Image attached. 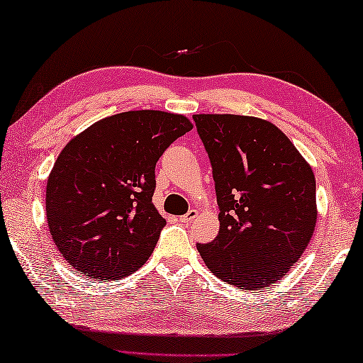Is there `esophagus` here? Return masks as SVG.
Listing matches in <instances>:
<instances>
[{"label":"esophagus","mask_w":363,"mask_h":363,"mask_svg":"<svg viewBox=\"0 0 363 363\" xmlns=\"http://www.w3.org/2000/svg\"><path fill=\"white\" fill-rule=\"evenodd\" d=\"M196 217H198V211H189L188 213H185V216L180 217V222L182 223H189V222H193Z\"/></svg>","instance_id":"esophagus-1"}]
</instances>
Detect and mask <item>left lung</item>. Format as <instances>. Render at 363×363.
Segmentation results:
<instances>
[{
    "mask_svg": "<svg viewBox=\"0 0 363 363\" xmlns=\"http://www.w3.org/2000/svg\"><path fill=\"white\" fill-rule=\"evenodd\" d=\"M216 182L220 230L198 245L213 275L260 289L298 262L317 223L315 177L280 128L257 117L193 116Z\"/></svg>",
    "mask_w": 363,
    "mask_h": 363,
    "instance_id": "8db88e82",
    "label": "left lung"
}]
</instances>
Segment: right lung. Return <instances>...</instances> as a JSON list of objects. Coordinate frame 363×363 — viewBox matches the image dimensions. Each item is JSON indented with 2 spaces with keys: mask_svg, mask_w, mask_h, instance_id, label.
<instances>
[{
  "mask_svg": "<svg viewBox=\"0 0 363 363\" xmlns=\"http://www.w3.org/2000/svg\"><path fill=\"white\" fill-rule=\"evenodd\" d=\"M191 128L180 114L128 111L65 145L48 177L46 218L77 272L121 280L150 259L165 227L152 204L156 162Z\"/></svg>",
  "mask_w": 363,
  "mask_h": 363,
  "instance_id": "add662e5",
  "label": "right lung"
}]
</instances>
